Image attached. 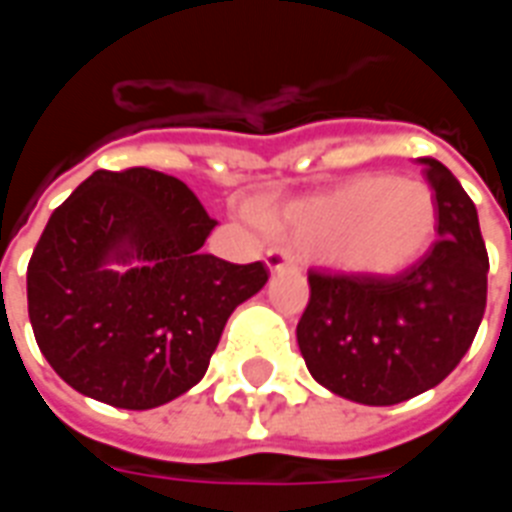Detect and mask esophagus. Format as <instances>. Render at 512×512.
Returning <instances> with one entry per match:
<instances>
[{
    "mask_svg": "<svg viewBox=\"0 0 512 512\" xmlns=\"http://www.w3.org/2000/svg\"><path fill=\"white\" fill-rule=\"evenodd\" d=\"M266 266L268 271H285V268H296V260L288 252H282V249H268Z\"/></svg>",
    "mask_w": 512,
    "mask_h": 512,
    "instance_id": "obj_1",
    "label": "esophagus"
}]
</instances>
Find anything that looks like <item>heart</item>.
<instances>
[{
    "instance_id": "heart-1",
    "label": "heart",
    "mask_w": 512,
    "mask_h": 512,
    "mask_svg": "<svg viewBox=\"0 0 512 512\" xmlns=\"http://www.w3.org/2000/svg\"><path fill=\"white\" fill-rule=\"evenodd\" d=\"M263 224L301 252L359 277H392L428 252L436 197L428 183L356 175L263 216Z\"/></svg>"
}]
</instances>
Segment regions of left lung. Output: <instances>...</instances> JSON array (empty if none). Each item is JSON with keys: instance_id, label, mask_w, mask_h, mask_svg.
<instances>
[{"instance_id": "left-lung-1", "label": "left lung", "mask_w": 512, "mask_h": 512, "mask_svg": "<svg viewBox=\"0 0 512 512\" xmlns=\"http://www.w3.org/2000/svg\"><path fill=\"white\" fill-rule=\"evenodd\" d=\"M436 194L439 238L397 277L310 271L296 326L307 370L334 395L395 406L450 376L480 329L488 252L469 194L436 158H419Z\"/></svg>"}]
</instances>
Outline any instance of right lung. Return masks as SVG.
Masks as SVG:
<instances>
[{
  "label": "right lung",
  "mask_w": 512,
  "mask_h": 512,
  "mask_svg": "<svg viewBox=\"0 0 512 512\" xmlns=\"http://www.w3.org/2000/svg\"><path fill=\"white\" fill-rule=\"evenodd\" d=\"M213 227L194 191L156 169L84 180L27 268L29 323L54 373L128 411L200 384L227 318L268 282L263 263L205 255Z\"/></svg>",
  "instance_id": "1"
}]
</instances>
